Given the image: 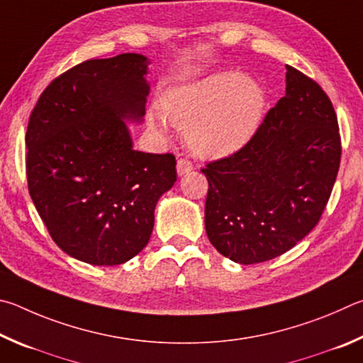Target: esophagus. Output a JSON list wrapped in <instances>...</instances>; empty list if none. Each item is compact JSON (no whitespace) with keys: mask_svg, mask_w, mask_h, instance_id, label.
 <instances>
[{"mask_svg":"<svg viewBox=\"0 0 363 363\" xmlns=\"http://www.w3.org/2000/svg\"><path fill=\"white\" fill-rule=\"evenodd\" d=\"M194 167H193V162L189 161V159L186 157H180L177 161V172L178 175H185L188 174V172H191Z\"/></svg>","mask_w":363,"mask_h":363,"instance_id":"1","label":"esophagus"}]
</instances>
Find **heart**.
I'll return each mask as SVG.
<instances>
[{
    "label": "heart",
    "mask_w": 363,
    "mask_h": 363,
    "mask_svg": "<svg viewBox=\"0 0 363 363\" xmlns=\"http://www.w3.org/2000/svg\"><path fill=\"white\" fill-rule=\"evenodd\" d=\"M264 106L266 95L255 79L221 73L178 95L165 113L172 124L186 132L194 152L218 157L249 142L262 124Z\"/></svg>",
    "instance_id": "1"
}]
</instances>
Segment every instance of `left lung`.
Wrapping results in <instances>:
<instances>
[{
  "label": "left lung",
  "mask_w": 363,
  "mask_h": 363,
  "mask_svg": "<svg viewBox=\"0 0 363 363\" xmlns=\"http://www.w3.org/2000/svg\"><path fill=\"white\" fill-rule=\"evenodd\" d=\"M285 95L253 137L208 162L206 231L221 255L240 264L289 252L319 223L341 161L332 100L287 65Z\"/></svg>",
  "instance_id": "obj_1"
}]
</instances>
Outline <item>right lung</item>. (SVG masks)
Masks as SVG:
<instances>
[{"label":"right lung","instance_id":"right-lung-1","mask_svg":"<svg viewBox=\"0 0 363 363\" xmlns=\"http://www.w3.org/2000/svg\"><path fill=\"white\" fill-rule=\"evenodd\" d=\"M148 63L142 54L82 62L30 114L31 201L54 242L79 262L123 264L142 252L156 202L177 180L175 156L133 150L124 123L143 118Z\"/></svg>","mask_w":363,"mask_h":363}]
</instances>
